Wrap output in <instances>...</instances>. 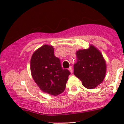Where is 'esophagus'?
<instances>
[{
	"label": "esophagus",
	"instance_id": "obj_1",
	"mask_svg": "<svg viewBox=\"0 0 124 124\" xmlns=\"http://www.w3.org/2000/svg\"><path fill=\"white\" fill-rule=\"evenodd\" d=\"M68 70H69V71H70V72H71V73H72V67H70V68H69V69H68Z\"/></svg>",
	"mask_w": 124,
	"mask_h": 124
}]
</instances>
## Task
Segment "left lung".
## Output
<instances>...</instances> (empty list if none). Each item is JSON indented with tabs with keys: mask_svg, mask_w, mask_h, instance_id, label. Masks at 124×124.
<instances>
[{
	"mask_svg": "<svg viewBox=\"0 0 124 124\" xmlns=\"http://www.w3.org/2000/svg\"><path fill=\"white\" fill-rule=\"evenodd\" d=\"M77 62L74 64V74L89 89H94L104 80L106 63L100 51L93 45L87 49L76 52Z\"/></svg>",
	"mask_w": 124,
	"mask_h": 124,
	"instance_id": "obj_1",
	"label": "left lung"
}]
</instances>
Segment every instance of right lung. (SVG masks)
<instances>
[{
	"label": "right lung",
	"instance_id": "obj_1",
	"mask_svg": "<svg viewBox=\"0 0 124 124\" xmlns=\"http://www.w3.org/2000/svg\"><path fill=\"white\" fill-rule=\"evenodd\" d=\"M32 78L42 92L54 96L64 91L70 72L62 68L59 59L54 56L53 46L44 45L31 59Z\"/></svg>",
	"mask_w": 124,
	"mask_h": 124
}]
</instances>
